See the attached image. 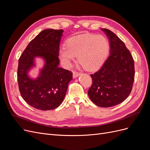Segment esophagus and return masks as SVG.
<instances>
[{"label":"esophagus","mask_w":150,"mask_h":150,"mask_svg":"<svg viewBox=\"0 0 150 150\" xmlns=\"http://www.w3.org/2000/svg\"><path fill=\"white\" fill-rule=\"evenodd\" d=\"M80 74H81L80 72L74 71V72H73V78H77V77H78L79 76H80Z\"/></svg>","instance_id":"esophagus-1"}]
</instances>
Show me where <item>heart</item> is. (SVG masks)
Instances as JSON below:
<instances>
[{"mask_svg":"<svg viewBox=\"0 0 150 150\" xmlns=\"http://www.w3.org/2000/svg\"><path fill=\"white\" fill-rule=\"evenodd\" d=\"M110 42L101 34H83L74 36L60 49L59 57L66 67L78 56V61L86 69L93 71L100 67L108 55Z\"/></svg>","mask_w":150,"mask_h":150,"instance_id":"obj_1","label":"heart"}]
</instances>
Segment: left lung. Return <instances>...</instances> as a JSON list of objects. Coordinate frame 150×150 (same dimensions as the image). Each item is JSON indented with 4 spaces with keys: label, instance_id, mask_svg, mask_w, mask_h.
Instances as JSON below:
<instances>
[{
    "label": "left lung",
    "instance_id": "left-lung-1",
    "mask_svg": "<svg viewBox=\"0 0 150 150\" xmlns=\"http://www.w3.org/2000/svg\"><path fill=\"white\" fill-rule=\"evenodd\" d=\"M108 36L110 54L97 72L91 74L92 85L88 96L96 105L114 106L123 102L132 90L134 60L125 43L110 30L101 29Z\"/></svg>",
    "mask_w": 150,
    "mask_h": 150
}]
</instances>
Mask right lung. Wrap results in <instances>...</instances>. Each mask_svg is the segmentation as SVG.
Instances as JSON below:
<instances>
[{
    "instance_id": "add662e5",
    "label": "right lung",
    "mask_w": 150,
    "mask_h": 150,
    "mask_svg": "<svg viewBox=\"0 0 150 150\" xmlns=\"http://www.w3.org/2000/svg\"><path fill=\"white\" fill-rule=\"evenodd\" d=\"M63 30H44L31 40L19 59L17 81L21 96L30 106L47 111L57 108L64 100L72 72L59 67V50ZM45 60L37 79L30 78L35 57Z\"/></svg>"
}]
</instances>
